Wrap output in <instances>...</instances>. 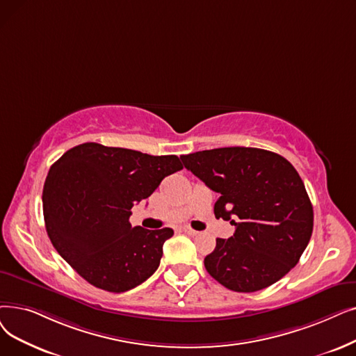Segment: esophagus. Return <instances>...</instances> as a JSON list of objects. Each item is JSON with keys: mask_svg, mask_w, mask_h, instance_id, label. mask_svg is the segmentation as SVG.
Returning <instances> with one entry per match:
<instances>
[{"mask_svg": "<svg viewBox=\"0 0 356 356\" xmlns=\"http://www.w3.org/2000/svg\"><path fill=\"white\" fill-rule=\"evenodd\" d=\"M183 231L186 234H189V236H197L199 234V231H196V229H193L191 227H183Z\"/></svg>", "mask_w": 356, "mask_h": 356, "instance_id": "obj_1", "label": "esophagus"}]
</instances>
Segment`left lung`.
<instances>
[{"instance_id":"8db88e82","label":"left lung","mask_w":356,"mask_h":356,"mask_svg":"<svg viewBox=\"0 0 356 356\" xmlns=\"http://www.w3.org/2000/svg\"><path fill=\"white\" fill-rule=\"evenodd\" d=\"M184 167L220 193L216 218L236 227L216 238L204 264L225 288L254 292L298 264L313 233V205L293 165L272 151L227 147L180 156Z\"/></svg>"}]
</instances>
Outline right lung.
I'll return each mask as SVG.
<instances>
[{"label":"right lung","mask_w":356,"mask_h":356,"mask_svg":"<svg viewBox=\"0 0 356 356\" xmlns=\"http://www.w3.org/2000/svg\"><path fill=\"white\" fill-rule=\"evenodd\" d=\"M183 165L177 156L86 143L55 161L43 186L48 236L71 268L96 288L125 292L157 270L172 228L132 227L131 209Z\"/></svg>","instance_id":"add662e5"}]
</instances>
